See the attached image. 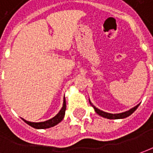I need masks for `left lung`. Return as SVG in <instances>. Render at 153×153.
<instances>
[{"label": "left lung", "mask_w": 153, "mask_h": 153, "mask_svg": "<svg viewBox=\"0 0 153 153\" xmlns=\"http://www.w3.org/2000/svg\"><path fill=\"white\" fill-rule=\"evenodd\" d=\"M90 105H91L93 106V108L94 109V111L96 112L99 116H102V117H104V118L111 119V120H112V119H115V120H116V119H124V118H126V117L131 116V114H132V113H133V112L137 109V107L139 106V105H140V104H138L137 105H136V106H134L133 108L130 109V110L127 111L122 112V113H119V114H111V113H107V112L100 111V109H98V108H96L94 105H92V103L90 102Z\"/></svg>", "instance_id": "obj_1"}]
</instances>
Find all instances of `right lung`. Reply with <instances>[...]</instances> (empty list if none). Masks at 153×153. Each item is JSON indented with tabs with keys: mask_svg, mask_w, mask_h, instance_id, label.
Returning a JSON list of instances; mask_svg holds the SVG:
<instances>
[{
	"mask_svg": "<svg viewBox=\"0 0 153 153\" xmlns=\"http://www.w3.org/2000/svg\"><path fill=\"white\" fill-rule=\"evenodd\" d=\"M65 110H66V101H65V97H63V107L61 108V110L59 111V112L54 116L50 120H48L46 121H42V122H31V121H27V120H24L25 122L27 123L29 126H31L32 127L36 129H47V128H50V127H53L56 125H58L59 122H61L62 120L64 117V115H65Z\"/></svg>",
	"mask_w": 153,
	"mask_h": 153,
	"instance_id": "right-lung-1",
	"label": "right lung"
}]
</instances>
